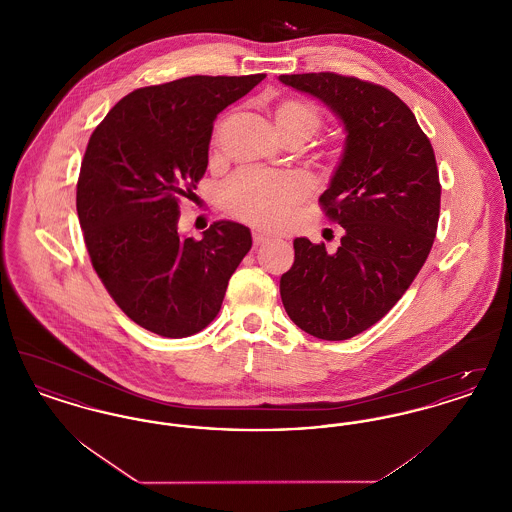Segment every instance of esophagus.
I'll return each mask as SVG.
<instances>
[{
  "instance_id": "obj_1",
  "label": "esophagus",
  "mask_w": 512,
  "mask_h": 512,
  "mask_svg": "<svg viewBox=\"0 0 512 512\" xmlns=\"http://www.w3.org/2000/svg\"><path fill=\"white\" fill-rule=\"evenodd\" d=\"M270 242V236L267 234H263V232H253V245H265Z\"/></svg>"
}]
</instances>
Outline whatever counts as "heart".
<instances>
[{
  "label": "heart",
  "instance_id": "b5f03b06",
  "mask_svg": "<svg viewBox=\"0 0 512 512\" xmlns=\"http://www.w3.org/2000/svg\"><path fill=\"white\" fill-rule=\"evenodd\" d=\"M272 115L284 140L299 138L305 142L324 122L322 111L309 99H282L274 105ZM307 192L305 178L295 172L242 171L222 186L220 201L232 217L274 228L288 219Z\"/></svg>",
  "mask_w": 512,
  "mask_h": 512
}]
</instances>
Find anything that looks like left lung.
Segmentation results:
<instances>
[{"label": "left lung", "mask_w": 512, "mask_h": 512, "mask_svg": "<svg viewBox=\"0 0 512 512\" xmlns=\"http://www.w3.org/2000/svg\"><path fill=\"white\" fill-rule=\"evenodd\" d=\"M322 99L345 130V151L318 203L343 228L336 253L307 238L293 242V267L280 295L293 322L318 340H349L409 290L438 232L434 147L413 111L391 90L336 73L280 74Z\"/></svg>", "instance_id": "8db88e82"}]
</instances>
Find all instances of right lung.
<instances>
[{
  "label": "right lung",
  "instance_id": "add662e5",
  "mask_svg": "<svg viewBox=\"0 0 512 512\" xmlns=\"http://www.w3.org/2000/svg\"><path fill=\"white\" fill-rule=\"evenodd\" d=\"M267 74L186 76L130 92L90 136L76 211L92 267L122 313L163 338H188L219 315L251 249L238 222L201 240L178 234L180 199L209 163L213 121Z\"/></svg>",
  "mask_w": 512,
  "mask_h": 512
}]
</instances>
